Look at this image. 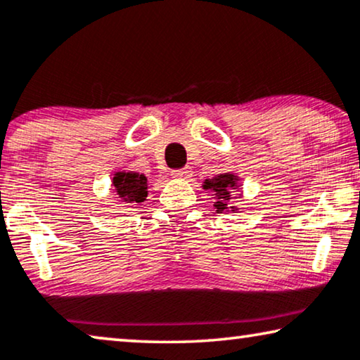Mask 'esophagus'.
Returning a JSON list of instances; mask_svg holds the SVG:
<instances>
[{
  "mask_svg": "<svg viewBox=\"0 0 360 360\" xmlns=\"http://www.w3.org/2000/svg\"><path fill=\"white\" fill-rule=\"evenodd\" d=\"M170 175L174 176V179H179V180H186L191 176V169L190 167H184V169H175L170 172Z\"/></svg>",
  "mask_w": 360,
  "mask_h": 360,
  "instance_id": "esophagus-1",
  "label": "esophagus"
}]
</instances>
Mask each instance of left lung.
Masks as SVG:
<instances>
[{
	"mask_svg": "<svg viewBox=\"0 0 360 360\" xmlns=\"http://www.w3.org/2000/svg\"><path fill=\"white\" fill-rule=\"evenodd\" d=\"M240 179L236 174H231V172H227V174H219L216 176H212V179H207L202 181V188L205 190H210L211 195L214 196V207L219 211H233L236 212L238 207L237 206H232L231 201L232 200H237V196L233 195L237 190H240ZM240 198V195H238Z\"/></svg>",
	"mask_w": 360,
	"mask_h": 360,
	"instance_id": "8db88e82",
	"label": "left lung"
}]
</instances>
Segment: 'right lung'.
Returning <instances> with one entry per match:
<instances>
[{"instance_id":"add662e5","label":"right lung","mask_w":360,"mask_h":360,"mask_svg":"<svg viewBox=\"0 0 360 360\" xmlns=\"http://www.w3.org/2000/svg\"><path fill=\"white\" fill-rule=\"evenodd\" d=\"M117 196L123 202H143L148 196V176L139 172H115L112 179Z\"/></svg>"}]
</instances>
